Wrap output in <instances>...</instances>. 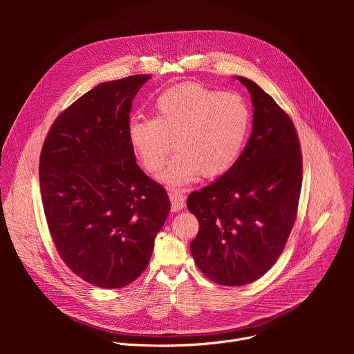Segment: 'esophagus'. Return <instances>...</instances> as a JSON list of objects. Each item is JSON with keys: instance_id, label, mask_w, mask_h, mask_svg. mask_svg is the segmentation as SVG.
I'll return each instance as SVG.
<instances>
[{"instance_id": "esophagus-1", "label": "esophagus", "mask_w": 354, "mask_h": 354, "mask_svg": "<svg viewBox=\"0 0 354 354\" xmlns=\"http://www.w3.org/2000/svg\"><path fill=\"white\" fill-rule=\"evenodd\" d=\"M169 198H171L174 212H179L185 207V194L180 190L171 189L169 190Z\"/></svg>"}]
</instances>
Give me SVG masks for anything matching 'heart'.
<instances>
[{
    "instance_id": "heart-1",
    "label": "heart",
    "mask_w": 354,
    "mask_h": 354,
    "mask_svg": "<svg viewBox=\"0 0 354 354\" xmlns=\"http://www.w3.org/2000/svg\"><path fill=\"white\" fill-rule=\"evenodd\" d=\"M249 122L250 112L241 95L183 84L158 96L154 118L130 122L129 140L148 172L160 171L176 147L178 153L158 178L183 186L201 174L227 172L243 148Z\"/></svg>"
}]
</instances>
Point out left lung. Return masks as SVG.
<instances>
[{"mask_svg": "<svg viewBox=\"0 0 354 354\" xmlns=\"http://www.w3.org/2000/svg\"><path fill=\"white\" fill-rule=\"evenodd\" d=\"M236 80L254 105L250 138L235 164L186 203L200 225L190 243L194 263L223 286L249 284L276 263L297 217L302 182L291 119L258 84Z\"/></svg>", "mask_w": 354, "mask_h": 354, "instance_id": "8db88e82", "label": "left lung"}]
</instances>
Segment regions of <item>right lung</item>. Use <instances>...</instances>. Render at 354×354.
Segmentation results:
<instances>
[{"label":"right lung","mask_w":354,"mask_h":354,"mask_svg":"<svg viewBox=\"0 0 354 354\" xmlns=\"http://www.w3.org/2000/svg\"><path fill=\"white\" fill-rule=\"evenodd\" d=\"M149 77L96 85L56 119L41 148L50 234L64 263L96 287L122 288L145 270L171 210L129 140L131 100Z\"/></svg>","instance_id":"obj_1"}]
</instances>
